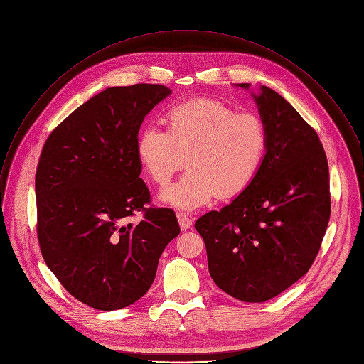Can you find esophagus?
<instances>
[{
    "label": "esophagus",
    "mask_w": 364,
    "mask_h": 364,
    "mask_svg": "<svg viewBox=\"0 0 364 364\" xmlns=\"http://www.w3.org/2000/svg\"><path fill=\"white\" fill-rule=\"evenodd\" d=\"M178 221H179V225H181V230L182 231H186V230H189L192 225H193V223H192V218H189L188 215H185V213H178Z\"/></svg>",
    "instance_id": "esophagus-1"
}]
</instances>
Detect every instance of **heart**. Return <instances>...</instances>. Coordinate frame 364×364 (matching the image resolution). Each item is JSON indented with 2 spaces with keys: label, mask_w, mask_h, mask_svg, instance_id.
Returning <instances> with one entry per match:
<instances>
[{
  "label": "heart",
  "mask_w": 364,
  "mask_h": 364,
  "mask_svg": "<svg viewBox=\"0 0 364 364\" xmlns=\"http://www.w3.org/2000/svg\"><path fill=\"white\" fill-rule=\"evenodd\" d=\"M166 129L143 127L136 140L137 161L158 186H166L185 164L183 178L162 199L191 210L215 196L241 195L257 178L268 149V130L257 113H237L218 99H191L165 114Z\"/></svg>",
  "instance_id": "b5f03b06"
}]
</instances>
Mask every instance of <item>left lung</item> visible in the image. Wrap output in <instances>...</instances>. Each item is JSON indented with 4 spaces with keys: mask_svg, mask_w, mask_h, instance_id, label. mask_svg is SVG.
Segmentation results:
<instances>
[{
    "mask_svg": "<svg viewBox=\"0 0 364 364\" xmlns=\"http://www.w3.org/2000/svg\"><path fill=\"white\" fill-rule=\"evenodd\" d=\"M254 97L268 130L265 161L248 189L195 223L212 279L244 303L271 300L309 272L331 212L317 132L272 89Z\"/></svg>",
    "mask_w": 364,
    "mask_h": 364,
    "instance_id": "8db88e82",
    "label": "left lung"
}]
</instances>
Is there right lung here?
<instances>
[{"label": "right lung", "mask_w": 364, "mask_h": 364, "mask_svg": "<svg viewBox=\"0 0 364 364\" xmlns=\"http://www.w3.org/2000/svg\"><path fill=\"white\" fill-rule=\"evenodd\" d=\"M171 95L164 85L110 87L47 137L36 173L41 255L79 301L103 311L151 288L165 247L181 228L171 208L151 205L136 155L140 124ZM136 211L142 220H128Z\"/></svg>", "instance_id": "obj_1"}]
</instances>
